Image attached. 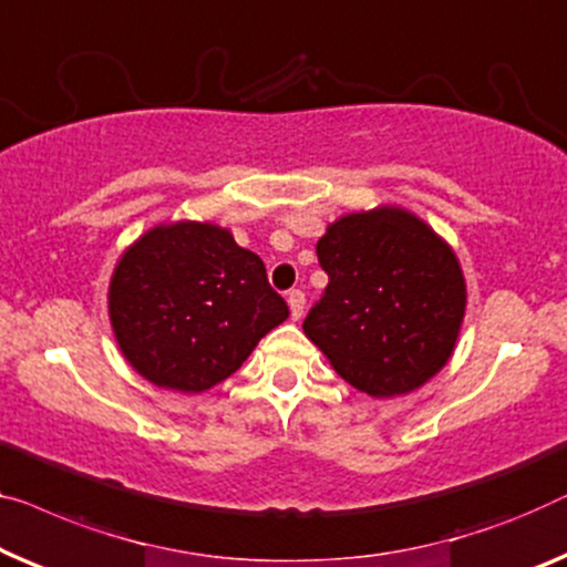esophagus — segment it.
Here are the masks:
<instances>
[{"label": "esophagus", "mask_w": 567, "mask_h": 567, "mask_svg": "<svg viewBox=\"0 0 567 567\" xmlns=\"http://www.w3.org/2000/svg\"><path fill=\"white\" fill-rule=\"evenodd\" d=\"M286 301H289L291 317L293 319H301V315H303V293L299 289H293V291H289V297H286Z\"/></svg>", "instance_id": "obj_1"}]
</instances>
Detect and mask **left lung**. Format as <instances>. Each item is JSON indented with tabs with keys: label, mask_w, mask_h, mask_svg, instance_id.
I'll return each instance as SVG.
<instances>
[{
	"label": "left lung",
	"mask_w": 567,
	"mask_h": 567,
	"mask_svg": "<svg viewBox=\"0 0 567 567\" xmlns=\"http://www.w3.org/2000/svg\"><path fill=\"white\" fill-rule=\"evenodd\" d=\"M330 278L303 332L344 381L389 399L420 389L453 355L465 315L455 252L399 207L340 217L317 243Z\"/></svg>",
	"instance_id": "left-lung-1"
}]
</instances>
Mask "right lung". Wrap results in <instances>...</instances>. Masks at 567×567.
I'll list each match as a JSON object with an SVG mask.
<instances>
[{
	"label": "right lung",
	"instance_id": "1",
	"mask_svg": "<svg viewBox=\"0 0 567 567\" xmlns=\"http://www.w3.org/2000/svg\"><path fill=\"white\" fill-rule=\"evenodd\" d=\"M286 317L264 260L207 223L153 227L125 250L110 284L122 355L151 383L184 393L233 375Z\"/></svg>",
	"mask_w": 567,
	"mask_h": 567
}]
</instances>
